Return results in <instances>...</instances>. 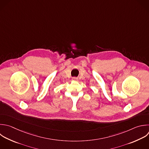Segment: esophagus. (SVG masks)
Listing matches in <instances>:
<instances>
[{"instance_id": "obj_1", "label": "esophagus", "mask_w": 149, "mask_h": 149, "mask_svg": "<svg viewBox=\"0 0 149 149\" xmlns=\"http://www.w3.org/2000/svg\"><path fill=\"white\" fill-rule=\"evenodd\" d=\"M72 80L73 81H78V79L77 77H73Z\"/></svg>"}]
</instances>
